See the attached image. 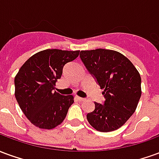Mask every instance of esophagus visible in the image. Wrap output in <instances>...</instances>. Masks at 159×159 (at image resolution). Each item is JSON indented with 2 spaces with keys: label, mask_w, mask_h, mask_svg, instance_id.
<instances>
[{
  "label": "esophagus",
  "mask_w": 159,
  "mask_h": 159,
  "mask_svg": "<svg viewBox=\"0 0 159 159\" xmlns=\"http://www.w3.org/2000/svg\"><path fill=\"white\" fill-rule=\"evenodd\" d=\"M76 99H77V100H79V101H84V100H85V99H84V98H82V97L76 96Z\"/></svg>",
  "instance_id": "esophagus-1"
}]
</instances>
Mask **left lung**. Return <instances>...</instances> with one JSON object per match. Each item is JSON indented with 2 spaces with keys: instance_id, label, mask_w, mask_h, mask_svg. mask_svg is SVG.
<instances>
[{
  "instance_id": "obj_1",
  "label": "left lung",
  "mask_w": 159,
  "mask_h": 159,
  "mask_svg": "<svg viewBox=\"0 0 159 159\" xmlns=\"http://www.w3.org/2000/svg\"><path fill=\"white\" fill-rule=\"evenodd\" d=\"M87 70L104 89L103 105L87 114L90 125L100 132L113 131L126 123L136 110L141 95L140 73L129 59L109 49L81 51Z\"/></svg>"
}]
</instances>
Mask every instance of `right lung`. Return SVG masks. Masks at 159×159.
I'll return each instance as SVG.
<instances>
[{
  "instance_id": "add662e5",
  "label": "right lung",
  "mask_w": 159,
  "mask_h": 159,
  "mask_svg": "<svg viewBox=\"0 0 159 159\" xmlns=\"http://www.w3.org/2000/svg\"><path fill=\"white\" fill-rule=\"evenodd\" d=\"M80 51L46 49L36 52L19 69L14 78L15 98L19 107L35 126L51 129L62 123L72 95H61L55 83L66 63L76 59Z\"/></svg>"
}]
</instances>
